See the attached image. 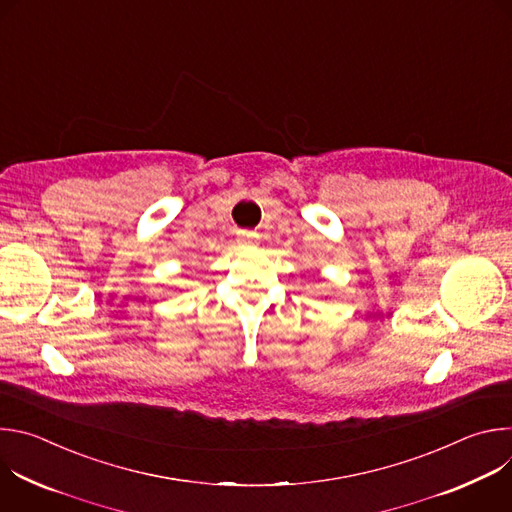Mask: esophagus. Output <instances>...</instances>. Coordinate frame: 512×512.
I'll return each mask as SVG.
<instances>
[{
	"instance_id": "1",
	"label": "esophagus",
	"mask_w": 512,
	"mask_h": 512,
	"mask_svg": "<svg viewBox=\"0 0 512 512\" xmlns=\"http://www.w3.org/2000/svg\"><path fill=\"white\" fill-rule=\"evenodd\" d=\"M239 243L241 245H251L253 243V233L251 231H239Z\"/></svg>"
}]
</instances>
